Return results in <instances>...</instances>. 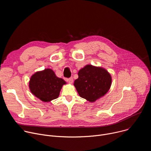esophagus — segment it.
<instances>
[{
    "label": "esophagus",
    "instance_id": "1",
    "mask_svg": "<svg viewBox=\"0 0 151 151\" xmlns=\"http://www.w3.org/2000/svg\"><path fill=\"white\" fill-rule=\"evenodd\" d=\"M66 81H68L69 83H72L73 82V78H70L68 79H66Z\"/></svg>",
    "mask_w": 151,
    "mask_h": 151
}]
</instances>
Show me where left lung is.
<instances>
[{
    "label": "left lung",
    "instance_id": "8db88e82",
    "mask_svg": "<svg viewBox=\"0 0 151 151\" xmlns=\"http://www.w3.org/2000/svg\"><path fill=\"white\" fill-rule=\"evenodd\" d=\"M111 83V76L106 69L88 64L79 71L74 85L82 98L94 102L107 93Z\"/></svg>",
    "mask_w": 151,
    "mask_h": 151
}]
</instances>
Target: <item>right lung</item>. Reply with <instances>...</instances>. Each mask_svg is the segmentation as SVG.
Segmentation results:
<instances>
[{
	"label": "right lung",
	"mask_w": 151,
	"mask_h": 151,
	"mask_svg": "<svg viewBox=\"0 0 151 151\" xmlns=\"http://www.w3.org/2000/svg\"><path fill=\"white\" fill-rule=\"evenodd\" d=\"M66 82L58 78L51 69H45L36 72L29 81V88L32 93L44 102L57 99L63 85Z\"/></svg>",
	"instance_id": "1"
}]
</instances>
